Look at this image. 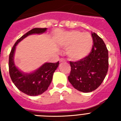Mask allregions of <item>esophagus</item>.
<instances>
[{"label": "esophagus", "mask_w": 121, "mask_h": 121, "mask_svg": "<svg viewBox=\"0 0 121 121\" xmlns=\"http://www.w3.org/2000/svg\"><path fill=\"white\" fill-rule=\"evenodd\" d=\"M60 62H66V60L65 59H60Z\"/></svg>", "instance_id": "obj_1"}]
</instances>
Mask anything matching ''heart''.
<instances>
[{"instance_id": "obj_1", "label": "heart", "mask_w": 121, "mask_h": 121, "mask_svg": "<svg viewBox=\"0 0 121 121\" xmlns=\"http://www.w3.org/2000/svg\"><path fill=\"white\" fill-rule=\"evenodd\" d=\"M66 45L71 46L68 50V56L73 60H80L88 55L93 45V39L88 33L73 31L66 37Z\"/></svg>"}]
</instances>
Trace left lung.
<instances>
[{
  "instance_id": "obj_1",
  "label": "left lung",
  "mask_w": 121,
  "mask_h": 121,
  "mask_svg": "<svg viewBox=\"0 0 121 121\" xmlns=\"http://www.w3.org/2000/svg\"><path fill=\"white\" fill-rule=\"evenodd\" d=\"M92 49L84 58L70 62L71 71L68 76L74 88L84 93L91 92L102 84L108 69V52L104 42L91 32Z\"/></svg>"
}]
</instances>
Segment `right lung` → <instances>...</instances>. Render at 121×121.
<instances>
[{
	"mask_svg": "<svg viewBox=\"0 0 121 121\" xmlns=\"http://www.w3.org/2000/svg\"><path fill=\"white\" fill-rule=\"evenodd\" d=\"M46 30L47 28H35L29 31L17 40L9 53L8 66L11 79L19 90L29 96L41 95L48 89L53 79V73L59 63V61L56 63H45L35 72L24 74L15 66L14 53L17 43L25 37L33 34H41Z\"/></svg>",
	"mask_w": 121,
	"mask_h": 121,
	"instance_id": "1",
	"label": "right lung"
}]
</instances>
